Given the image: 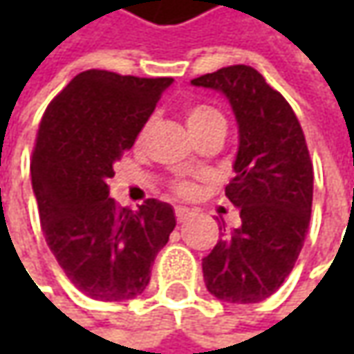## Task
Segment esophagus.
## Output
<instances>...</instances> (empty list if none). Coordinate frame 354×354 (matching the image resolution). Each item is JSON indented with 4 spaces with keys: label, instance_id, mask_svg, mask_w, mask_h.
<instances>
[{
    "label": "esophagus",
    "instance_id": "1",
    "mask_svg": "<svg viewBox=\"0 0 354 354\" xmlns=\"http://www.w3.org/2000/svg\"><path fill=\"white\" fill-rule=\"evenodd\" d=\"M193 211L191 209H185V207H177L175 209V216H177V223H185L187 218H191Z\"/></svg>",
    "mask_w": 354,
    "mask_h": 354
}]
</instances>
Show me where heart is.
<instances>
[{
    "label": "heart",
    "mask_w": 354,
    "mask_h": 354,
    "mask_svg": "<svg viewBox=\"0 0 354 354\" xmlns=\"http://www.w3.org/2000/svg\"><path fill=\"white\" fill-rule=\"evenodd\" d=\"M185 122H187V128L191 131V136L193 133H197L201 129L209 128L211 124H216V122H225V118L223 114L216 110V108H212V106H207V104H197V106H191L187 112H185ZM147 124L143 126L142 129V136L147 131ZM175 191H177V195H181V197H189V195H193L195 193V185L191 183V181H177L175 183Z\"/></svg>",
    "instance_id": "heart-1"
}]
</instances>
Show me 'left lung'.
<instances>
[{
	"label": "left lung",
	"mask_w": 354,
	"mask_h": 354,
	"mask_svg": "<svg viewBox=\"0 0 354 354\" xmlns=\"http://www.w3.org/2000/svg\"><path fill=\"white\" fill-rule=\"evenodd\" d=\"M191 84L225 94L238 124L225 195L240 226L203 258L205 286L221 301L258 304L278 292L304 248L313 201L306 138L292 106L252 66H226Z\"/></svg>",
	"instance_id": "left-lung-1"
}]
</instances>
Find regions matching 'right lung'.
Returning <instances> with one entry per match:
<instances>
[{"label": "right lung", "mask_w": 354, "mask_h": 354, "mask_svg": "<svg viewBox=\"0 0 354 354\" xmlns=\"http://www.w3.org/2000/svg\"><path fill=\"white\" fill-rule=\"evenodd\" d=\"M171 82L84 71L41 120L31 161L41 228L66 278L92 299L140 295L175 228L169 203L147 198L129 211L108 191L114 163L133 145Z\"/></svg>", "instance_id": "1"}]
</instances>
